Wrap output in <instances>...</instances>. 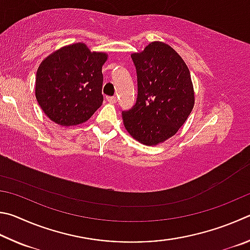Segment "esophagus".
Returning <instances> with one entry per match:
<instances>
[{
  "label": "esophagus",
  "mask_w": 250,
  "mask_h": 250,
  "mask_svg": "<svg viewBox=\"0 0 250 250\" xmlns=\"http://www.w3.org/2000/svg\"><path fill=\"white\" fill-rule=\"evenodd\" d=\"M106 101L108 103L114 104V103L117 102V99L115 98V96H106Z\"/></svg>",
  "instance_id": "34e87169"
}]
</instances>
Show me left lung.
Wrapping results in <instances>:
<instances>
[{
  "mask_svg": "<svg viewBox=\"0 0 250 250\" xmlns=\"http://www.w3.org/2000/svg\"><path fill=\"white\" fill-rule=\"evenodd\" d=\"M137 72V100L123 122L133 138L155 146L172 137L194 106V91L188 65L178 52L152 42L132 54Z\"/></svg>",
  "mask_w": 250,
  "mask_h": 250,
  "instance_id": "8db88e82",
  "label": "left lung"
}]
</instances>
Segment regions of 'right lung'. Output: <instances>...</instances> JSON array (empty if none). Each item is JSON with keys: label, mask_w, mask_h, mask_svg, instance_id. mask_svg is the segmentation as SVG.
<instances>
[{"label": "right lung", "mask_w": 250, "mask_h": 250, "mask_svg": "<svg viewBox=\"0 0 250 250\" xmlns=\"http://www.w3.org/2000/svg\"><path fill=\"white\" fill-rule=\"evenodd\" d=\"M105 52L77 42L52 52L37 69L35 94L43 113L61 126L86 122L103 103Z\"/></svg>", "instance_id": "add662e5"}]
</instances>
